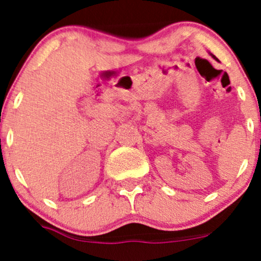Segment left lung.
Masks as SVG:
<instances>
[{
  "label": "left lung",
  "instance_id": "left-lung-1",
  "mask_svg": "<svg viewBox=\"0 0 261 261\" xmlns=\"http://www.w3.org/2000/svg\"><path fill=\"white\" fill-rule=\"evenodd\" d=\"M212 58H214V59H216V56H214V55H212ZM217 60V59H216Z\"/></svg>",
  "mask_w": 261,
  "mask_h": 261
}]
</instances>
